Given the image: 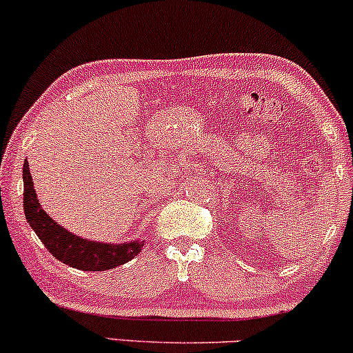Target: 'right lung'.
I'll return each instance as SVG.
<instances>
[{
    "instance_id": "add662e5",
    "label": "right lung",
    "mask_w": 353,
    "mask_h": 353,
    "mask_svg": "<svg viewBox=\"0 0 353 353\" xmlns=\"http://www.w3.org/2000/svg\"><path fill=\"white\" fill-rule=\"evenodd\" d=\"M23 205L26 221L30 222L36 236L41 239L44 247L52 254V257H56L63 264L79 270H88V272L109 270L134 259L143 249L144 242L139 239L123 242V244L91 241V239L76 236L54 222V219L50 217V214L41 208V202L38 201L28 161L23 165Z\"/></svg>"
}]
</instances>
